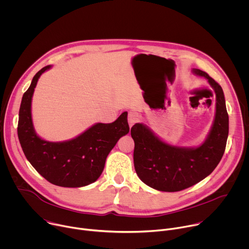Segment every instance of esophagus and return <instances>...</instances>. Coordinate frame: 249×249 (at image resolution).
<instances>
[{"mask_svg": "<svg viewBox=\"0 0 249 249\" xmlns=\"http://www.w3.org/2000/svg\"><path fill=\"white\" fill-rule=\"evenodd\" d=\"M138 120V115L136 112L134 111H130L128 113V123H129V126L132 127Z\"/></svg>", "mask_w": 249, "mask_h": 249, "instance_id": "obj_1", "label": "esophagus"}]
</instances>
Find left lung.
<instances>
[{
  "mask_svg": "<svg viewBox=\"0 0 249 249\" xmlns=\"http://www.w3.org/2000/svg\"><path fill=\"white\" fill-rule=\"evenodd\" d=\"M193 73L206 78L216 93L214 124L201 146H170L143 124L137 123L131 128L135 170L145 184L160 191H181L203 180L219 164L226 150L229 115L223 89L206 72L193 69Z\"/></svg>",
  "mask_w": 249,
  "mask_h": 249,
  "instance_id": "1",
  "label": "left lung"
}]
</instances>
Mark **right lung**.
Here are the masks:
<instances>
[{
  "instance_id": "right-lung-1",
  "label": "right lung",
  "mask_w": 249,
  "mask_h": 249,
  "mask_svg": "<svg viewBox=\"0 0 249 249\" xmlns=\"http://www.w3.org/2000/svg\"><path fill=\"white\" fill-rule=\"evenodd\" d=\"M51 66L42 68L23 93L18 124L22 151L31 165L50 183L62 187H82L97 180L105 160L118 140L128 134L127 112L112 123H97L77 138L53 143L39 138L31 119V99L37 81Z\"/></svg>"
}]
</instances>
